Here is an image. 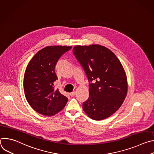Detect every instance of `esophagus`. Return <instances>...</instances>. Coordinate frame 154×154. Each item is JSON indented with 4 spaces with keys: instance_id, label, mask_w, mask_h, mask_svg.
<instances>
[{
    "instance_id": "1",
    "label": "esophagus",
    "mask_w": 154,
    "mask_h": 154,
    "mask_svg": "<svg viewBox=\"0 0 154 154\" xmlns=\"http://www.w3.org/2000/svg\"><path fill=\"white\" fill-rule=\"evenodd\" d=\"M75 93H76V92H75V91L72 92V93H70V96H71V97H73V96H74L75 95Z\"/></svg>"
}]
</instances>
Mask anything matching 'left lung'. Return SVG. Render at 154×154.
<instances>
[{
  "label": "left lung",
  "mask_w": 154,
  "mask_h": 154,
  "mask_svg": "<svg viewBox=\"0 0 154 154\" xmlns=\"http://www.w3.org/2000/svg\"><path fill=\"white\" fill-rule=\"evenodd\" d=\"M73 54L89 82V97L83 109L94 120H102L115 113L127 93V77L122 66L113 52L94 45L77 46Z\"/></svg>",
  "instance_id": "left-lung-1"
}]
</instances>
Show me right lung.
Wrapping results in <instances>:
<instances>
[{
    "mask_svg": "<svg viewBox=\"0 0 154 154\" xmlns=\"http://www.w3.org/2000/svg\"><path fill=\"white\" fill-rule=\"evenodd\" d=\"M72 46H48L38 51L28 64L24 77L26 99L35 110L53 116L64 107L68 98L55 88L58 80L55 65L61 56Z\"/></svg>",
    "mask_w": 154,
    "mask_h": 154,
    "instance_id": "right-lung-1",
    "label": "right lung"
}]
</instances>
